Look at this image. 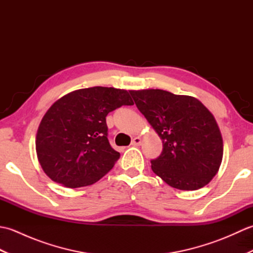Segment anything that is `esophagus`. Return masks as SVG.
Instances as JSON below:
<instances>
[{
	"label": "esophagus",
	"mask_w": 253,
	"mask_h": 253,
	"mask_svg": "<svg viewBox=\"0 0 253 253\" xmlns=\"http://www.w3.org/2000/svg\"><path fill=\"white\" fill-rule=\"evenodd\" d=\"M141 142H142V139L140 137H135L131 140L132 146H140Z\"/></svg>",
	"instance_id": "1"
}]
</instances>
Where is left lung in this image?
<instances>
[{
    "instance_id": "1",
    "label": "left lung",
    "mask_w": 253,
    "mask_h": 253,
    "mask_svg": "<svg viewBox=\"0 0 253 253\" xmlns=\"http://www.w3.org/2000/svg\"><path fill=\"white\" fill-rule=\"evenodd\" d=\"M133 101L163 142L151 161L154 174L179 190L208 185L223 160V138L215 117L198 99L161 89L130 90Z\"/></svg>"
}]
</instances>
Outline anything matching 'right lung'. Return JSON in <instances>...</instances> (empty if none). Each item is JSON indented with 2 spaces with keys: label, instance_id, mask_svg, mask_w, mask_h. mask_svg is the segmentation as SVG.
<instances>
[{
  "label": "right lung",
  "instance_id": "add662e5",
  "mask_svg": "<svg viewBox=\"0 0 253 253\" xmlns=\"http://www.w3.org/2000/svg\"><path fill=\"white\" fill-rule=\"evenodd\" d=\"M132 104L127 90L112 87L75 90L56 100L36 136L37 158L46 176L64 187L79 188L109 173L120 153L107 139L105 117Z\"/></svg>",
  "mask_w": 253,
  "mask_h": 253
}]
</instances>
